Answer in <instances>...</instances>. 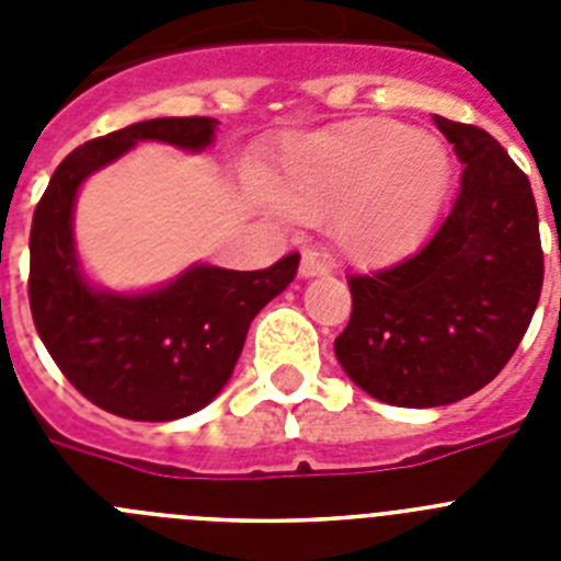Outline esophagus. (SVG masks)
<instances>
[{"label": "esophagus", "instance_id": "esophagus-1", "mask_svg": "<svg viewBox=\"0 0 561 561\" xmlns=\"http://www.w3.org/2000/svg\"><path fill=\"white\" fill-rule=\"evenodd\" d=\"M331 266L325 257H320L317 252H304V261H300V275L314 277V275H329Z\"/></svg>", "mask_w": 561, "mask_h": 561}]
</instances>
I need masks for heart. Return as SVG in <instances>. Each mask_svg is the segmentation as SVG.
Wrapping results in <instances>:
<instances>
[{
  "mask_svg": "<svg viewBox=\"0 0 561 561\" xmlns=\"http://www.w3.org/2000/svg\"><path fill=\"white\" fill-rule=\"evenodd\" d=\"M449 185V153L430 134L368 117L291 140L266 199L295 221H323L342 252L393 261L427 236Z\"/></svg>",
  "mask_w": 561,
  "mask_h": 561,
  "instance_id": "obj_1",
  "label": "heart"
}]
</instances>
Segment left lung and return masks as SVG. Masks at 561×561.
I'll use <instances>...</instances> for the list:
<instances>
[{
    "label": "left lung",
    "instance_id": "1",
    "mask_svg": "<svg viewBox=\"0 0 561 561\" xmlns=\"http://www.w3.org/2000/svg\"><path fill=\"white\" fill-rule=\"evenodd\" d=\"M463 162L453 210L421 250L351 275L342 370L396 408H440L485 388L512 359L542 291L531 182L492 134L433 117Z\"/></svg>",
    "mask_w": 561,
    "mask_h": 561
}]
</instances>
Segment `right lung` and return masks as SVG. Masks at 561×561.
<instances>
[{
    "label": "right lung",
    "mask_w": 561,
    "mask_h": 561,
    "mask_svg": "<svg viewBox=\"0 0 561 561\" xmlns=\"http://www.w3.org/2000/svg\"><path fill=\"white\" fill-rule=\"evenodd\" d=\"M213 117H157L89 140L56 168L30 227L27 297L44 348L72 388L106 413L173 421L216 399L255 314L295 280L300 255L266 270L193 266L146 295H108L83 280L72 244L81 182L137 140L202 151Z\"/></svg>",
    "instance_id": "1"
}]
</instances>
